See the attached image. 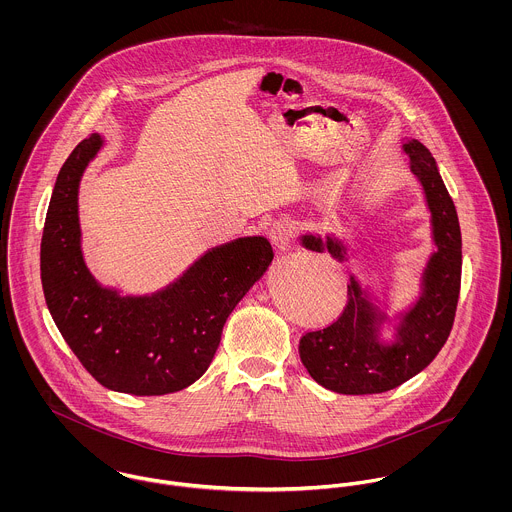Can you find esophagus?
<instances>
[{
  "label": "esophagus",
  "instance_id": "1",
  "mask_svg": "<svg viewBox=\"0 0 512 512\" xmlns=\"http://www.w3.org/2000/svg\"><path fill=\"white\" fill-rule=\"evenodd\" d=\"M297 234V224L292 219H280L274 222V226L270 228V238L272 244L280 250L286 252L292 248L293 240Z\"/></svg>",
  "mask_w": 512,
  "mask_h": 512
}]
</instances>
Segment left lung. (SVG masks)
<instances>
[{
    "mask_svg": "<svg viewBox=\"0 0 512 512\" xmlns=\"http://www.w3.org/2000/svg\"><path fill=\"white\" fill-rule=\"evenodd\" d=\"M402 151L422 185L436 248L424 266L418 299L396 315L392 341L380 337L390 317L355 276L347 286L349 301L341 317L301 337V363L315 382L339 394H378L410 380L436 359L455 319L461 286L457 211L430 149L418 140H404ZM299 240L307 250H327L335 260H347V246L335 234H303Z\"/></svg>",
    "mask_w": 512,
    "mask_h": 512,
    "instance_id": "1",
    "label": "left lung"
}]
</instances>
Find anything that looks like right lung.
<instances>
[{"label": "right lung", "instance_id": "obj_1", "mask_svg": "<svg viewBox=\"0 0 512 512\" xmlns=\"http://www.w3.org/2000/svg\"><path fill=\"white\" fill-rule=\"evenodd\" d=\"M102 146L104 138L92 134L59 171L41 238L45 301L76 359L102 386L134 396L177 392L213 363L228 315L274 258L272 244L242 236L215 246L146 295L100 286L82 256L78 187Z\"/></svg>", "mask_w": 512, "mask_h": 512}]
</instances>
